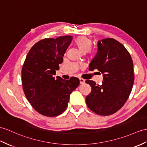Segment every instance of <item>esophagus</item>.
<instances>
[{
    "instance_id": "34e87169",
    "label": "esophagus",
    "mask_w": 147,
    "mask_h": 147,
    "mask_svg": "<svg viewBox=\"0 0 147 147\" xmlns=\"http://www.w3.org/2000/svg\"><path fill=\"white\" fill-rule=\"evenodd\" d=\"M80 84H84L85 82V80L84 79H83V78H80Z\"/></svg>"
}]
</instances>
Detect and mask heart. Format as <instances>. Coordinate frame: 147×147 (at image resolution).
I'll return each instance as SVG.
<instances>
[{
	"instance_id": "obj_1",
	"label": "heart",
	"mask_w": 147,
	"mask_h": 147,
	"mask_svg": "<svg viewBox=\"0 0 147 147\" xmlns=\"http://www.w3.org/2000/svg\"><path fill=\"white\" fill-rule=\"evenodd\" d=\"M75 44L79 49V51L85 53L91 49L92 45V41L91 39L85 36H79L74 40Z\"/></svg>"
}]
</instances>
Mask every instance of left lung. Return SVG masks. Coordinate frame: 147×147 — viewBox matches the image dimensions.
Masks as SVG:
<instances>
[{
	"instance_id": "8db88e82",
	"label": "left lung",
	"mask_w": 147,
	"mask_h": 147,
	"mask_svg": "<svg viewBox=\"0 0 147 147\" xmlns=\"http://www.w3.org/2000/svg\"><path fill=\"white\" fill-rule=\"evenodd\" d=\"M97 48L89 70L100 71L103 82L100 85L93 80L85 81L92 88L86 103L92 112L107 116L120 110L129 97L134 83V63L129 52L115 39L98 40Z\"/></svg>"
}]
</instances>
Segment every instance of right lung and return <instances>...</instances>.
Wrapping results in <instances>:
<instances>
[{
	"label": "right lung",
	"instance_id": "add662e5",
	"mask_svg": "<svg viewBox=\"0 0 147 147\" xmlns=\"http://www.w3.org/2000/svg\"><path fill=\"white\" fill-rule=\"evenodd\" d=\"M71 35L44 38L30 50L22 69L24 94L32 107L47 117H56L67 109L71 93L79 85L78 78L53 77L72 40Z\"/></svg>",
	"mask_w": 147,
	"mask_h": 147
}]
</instances>
